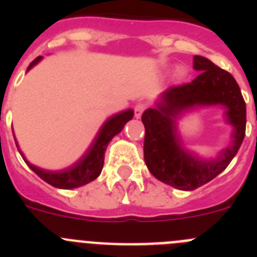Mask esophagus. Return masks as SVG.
<instances>
[{
  "mask_svg": "<svg viewBox=\"0 0 257 257\" xmlns=\"http://www.w3.org/2000/svg\"><path fill=\"white\" fill-rule=\"evenodd\" d=\"M145 109H147V105H145V104H143V103L136 104L135 109H134V110H135V118H140V117H142L143 112H144Z\"/></svg>",
  "mask_w": 257,
  "mask_h": 257,
  "instance_id": "esophagus-1",
  "label": "esophagus"
}]
</instances>
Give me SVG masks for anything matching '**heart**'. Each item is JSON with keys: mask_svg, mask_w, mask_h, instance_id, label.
I'll return each mask as SVG.
<instances>
[{"mask_svg": "<svg viewBox=\"0 0 257 257\" xmlns=\"http://www.w3.org/2000/svg\"><path fill=\"white\" fill-rule=\"evenodd\" d=\"M184 76H185V69L183 67L176 68V70H175V77L178 79H181Z\"/></svg>", "mask_w": 257, "mask_h": 257, "instance_id": "b5f03b06", "label": "heart"}]
</instances>
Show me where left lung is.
Instances as JSON below:
<instances>
[{
	"label": "left lung",
	"mask_w": 257,
	"mask_h": 257,
	"mask_svg": "<svg viewBox=\"0 0 257 257\" xmlns=\"http://www.w3.org/2000/svg\"><path fill=\"white\" fill-rule=\"evenodd\" d=\"M193 68L201 73L192 82L167 88L156 106L142 115L147 167L154 178L181 190L197 189L224 171L246 134V103L233 76L199 55L193 59ZM211 105L226 108V119L233 126V133L229 147L215 159L205 160L183 145L177 118L188 110Z\"/></svg>",
	"instance_id": "8db88e82"
}]
</instances>
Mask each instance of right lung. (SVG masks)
Masks as SVG:
<instances>
[{
    "label": "right lung",
    "mask_w": 257,
    "mask_h": 257,
    "mask_svg": "<svg viewBox=\"0 0 257 257\" xmlns=\"http://www.w3.org/2000/svg\"><path fill=\"white\" fill-rule=\"evenodd\" d=\"M41 60H42V56L36 58L29 64V67L27 68V72L32 69L36 64H38ZM133 109H127V110H123V112H119L117 114H113L112 117H109L104 122L103 126L100 127V130L97 131L96 136L94 138L87 151L82 154V157L79 160H77L73 165L68 166L63 170L52 171V170L40 169L37 166L28 162L24 154L19 149V145L17 144V147L19 149L20 154H22L23 160L26 161L29 169L32 171H35L42 180L49 183L52 187L60 188V189H74V188L86 185L90 181H94L100 175L104 165V154H105L109 142L117 134L123 130L124 124L130 119H133Z\"/></svg>",
    "instance_id": "obj_1"
}]
</instances>
